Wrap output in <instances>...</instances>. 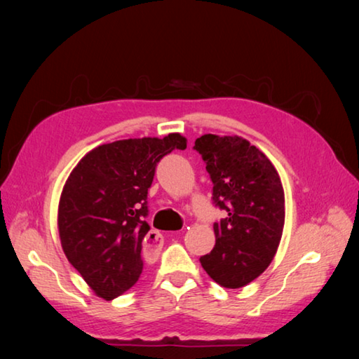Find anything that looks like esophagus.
Masks as SVG:
<instances>
[{
    "mask_svg": "<svg viewBox=\"0 0 359 359\" xmlns=\"http://www.w3.org/2000/svg\"><path fill=\"white\" fill-rule=\"evenodd\" d=\"M144 250L150 257H155L158 252L161 250V234L156 231H150L147 234V239L144 242Z\"/></svg>",
    "mask_w": 359,
    "mask_h": 359,
    "instance_id": "esophagus-1",
    "label": "esophagus"
}]
</instances>
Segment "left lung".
Wrapping results in <instances>:
<instances>
[{"mask_svg": "<svg viewBox=\"0 0 359 359\" xmlns=\"http://www.w3.org/2000/svg\"><path fill=\"white\" fill-rule=\"evenodd\" d=\"M194 150L203 155L214 184V201L228 217L214 224L215 247L201 257L212 280L242 288L274 259L285 224V193L277 169L241 136L204 135Z\"/></svg>", "mask_w": 359, "mask_h": 359, "instance_id": "obj_1", "label": "left lung"}]
</instances>
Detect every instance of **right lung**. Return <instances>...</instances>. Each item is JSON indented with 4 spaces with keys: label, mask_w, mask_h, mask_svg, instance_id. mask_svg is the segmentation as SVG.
Listing matches in <instances>:
<instances>
[{
    "label": "right lung",
    "mask_w": 359,
    "mask_h": 359,
    "mask_svg": "<svg viewBox=\"0 0 359 359\" xmlns=\"http://www.w3.org/2000/svg\"><path fill=\"white\" fill-rule=\"evenodd\" d=\"M174 149H187L180 133L102 144L66 179L58 203L60 242L102 299L123 294L141 277V250L150 229L147 191L156 163Z\"/></svg>",
    "instance_id": "obj_1"
}]
</instances>
